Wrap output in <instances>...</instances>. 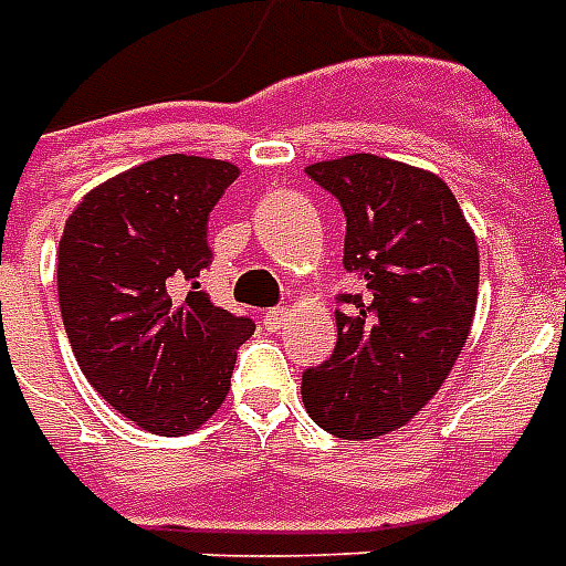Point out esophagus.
Returning a JSON list of instances; mask_svg holds the SVG:
<instances>
[{"mask_svg":"<svg viewBox=\"0 0 566 566\" xmlns=\"http://www.w3.org/2000/svg\"><path fill=\"white\" fill-rule=\"evenodd\" d=\"M291 321V308H284V305H279V308H270L266 315H263V324H266V329L270 333H279V329H284V324Z\"/></svg>","mask_w":566,"mask_h":566,"instance_id":"1","label":"esophagus"}]
</instances>
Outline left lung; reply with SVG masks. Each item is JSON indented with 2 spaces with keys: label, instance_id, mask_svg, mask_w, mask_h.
I'll return each instance as SVG.
<instances>
[{
  "label": "left lung",
  "instance_id": "left-lung-1",
  "mask_svg": "<svg viewBox=\"0 0 566 566\" xmlns=\"http://www.w3.org/2000/svg\"><path fill=\"white\" fill-rule=\"evenodd\" d=\"M345 209V270L336 350L303 371V405L324 432L368 441L422 411L462 354L476 312L480 251L441 177L371 153L305 167Z\"/></svg>",
  "mask_w": 566,
  "mask_h": 566
}]
</instances>
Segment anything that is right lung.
<instances>
[{
	"label": "right lung",
	"instance_id": "1",
	"mask_svg": "<svg viewBox=\"0 0 566 566\" xmlns=\"http://www.w3.org/2000/svg\"><path fill=\"white\" fill-rule=\"evenodd\" d=\"M240 167L161 155L95 186L56 254L62 324L77 366L111 408L179 438L219 411L249 317L209 303V212Z\"/></svg>",
	"mask_w": 566,
	"mask_h": 566
}]
</instances>
